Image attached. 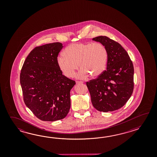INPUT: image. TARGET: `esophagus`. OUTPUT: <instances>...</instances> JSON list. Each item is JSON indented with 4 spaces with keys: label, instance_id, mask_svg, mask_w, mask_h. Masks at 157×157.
<instances>
[{
    "label": "esophagus",
    "instance_id": "esophagus-1",
    "mask_svg": "<svg viewBox=\"0 0 157 157\" xmlns=\"http://www.w3.org/2000/svg\"><path fill=\"white\" fill-rule=\"evenodd\" d=\"M76 82L77 84H82V83H83L82 81H77Z\"/></svg>",
    "mask_w": 157,
    "mask_h": 157
}]
</instances>
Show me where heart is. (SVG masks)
Listing matches in <instances>:
<instances>
[{
  "label": "heart",
  "instance_id": "obj_1",
  "mask_svg": "<svg viewBox=\"0 0 157 157\" xmlns=\"http://www.w3.org/2000/svg\"><path fill=\"white\" fill-rule=\"evenodd\" d=\"M108 59L106 48L100 43L71 44L66 48L63 54L57 57L59 70L65 76L72 77L78 69L77 77L80 79L99 77L105 70Z\"/></svg>",
  "mask_w": 157,
  "mask_h": 157
}]
</instances>
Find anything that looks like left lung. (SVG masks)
Listing matches in <instances>:
<instances>
[{
	"mask_svg": "<svg viewBox=\"0 0 157 157\" xmlns=\"http://www.w3.org/2000/svg\"><path fill=\"white\" fill-rule=\"evenodd\" d=\"M106 48L107 69L96 79L87 82L94 107L108 112L123 107L133 90V64L127 52L116 41L105 36L93 39Z\"/></svg>",
	"mask_w": 157,
	"mask_h": 157,
	"instance_id": "8db88e82",
	"label": "left lung"
}]
</instances>
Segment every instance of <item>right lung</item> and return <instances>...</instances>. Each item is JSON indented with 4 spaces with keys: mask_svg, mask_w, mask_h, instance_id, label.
I'll return each mask as SVG.
<instances>
[{
    "mask_svg": "<svg viewBox=\"0 0 157 157\" xmlns=\"http://www.w3.org/2000/svg\"><path fill=\"white\" fill-rule=\"evenodd\" d=\"M60 43L36 47L24 62L20 83L24 100L34 115L44 121L66 117L71 107L70 91L75 81L63 75L57 65Z\"/></svg>",
    "mask_w": 157,
    "mask_h": 157,
    "instance_id": "obj_1",
    "label": "right lung"
}]
</instances>
